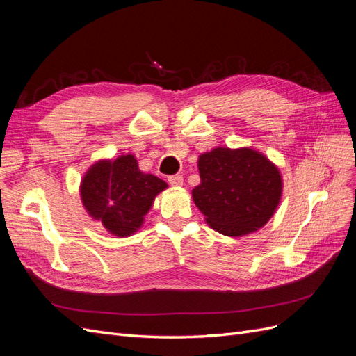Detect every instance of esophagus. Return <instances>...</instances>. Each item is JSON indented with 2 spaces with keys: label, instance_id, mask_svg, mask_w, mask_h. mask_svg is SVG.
I'll list each match as a JSON object with an SVG mask.
<instances>
[{
  "label": "esophagus",
  "instance_id": "1",
  "mask_svg": "<svg viewBox=\"0 0 356 356\" xmlns=\"http://www.w3.org/2000/svg\"><path fill=\"white\" fill-rule=\"evenodd\" d=\"M168 181H169V184H170V186L179 187V186H182V181H184V178H182V175L177 174V175H170V177H168Z\"/></svg>",
  "mask_w": 356,
  "mask_h": 356
}]
</instances>
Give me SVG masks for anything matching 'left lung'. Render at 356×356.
Segmentation results:
<instances>
[{"label": "left lung", "instance_id": "8db88e82", "mask_svg": "<svg viewBox=\"0 0 356 356\" xmlns=\"http://www.w3.org/2000/svg\"><path fill=\"white\" fill-rule=\"evenodd\" d=\"M199 174L193 200L211 227L225 236L261 229L281 199L277 168L251 148H213L199 157Z\"/></svg>", "mask_w": 356, "mask_h": 356}]
</instances>
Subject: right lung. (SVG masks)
<instances>
[{"mask_svg":"<svg viewBox=\"0 0 356 356\" xmlns=\"http://www.w3.org/2000/svg\"><path fill=\"white\" fill-rule=\"evenodd\" d=\"M168 187L163 179L138 169L131 154L99 161L81 182V200L93 218L115 236H131L141 227L156 195Z\"/></svg>","mask_w":356,"mask_h":356,"instance_id":"obj_1","label":"right lung"}]
</instances>
